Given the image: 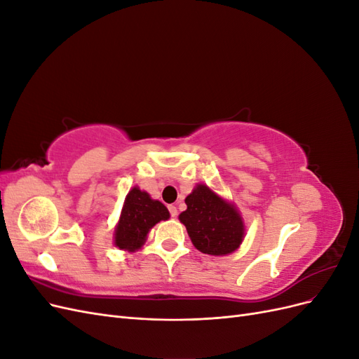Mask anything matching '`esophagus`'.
<instances>
[{
	"label": "esophagus",
	"mask_w": 359,
	"mask_h": 359,
	"mask_svg": "<svg viewBox=\"0 0 359 359\" xmlns=\"http://www.w3.org/2000/svg\"><path fill=\"white\" fill-rule=\"evenodd\" d=\"M169 212H170V215H172V217H177V215H178L177 206H175V205H169Z\"/></svg>",
	"instance_id": "1"
}]
</instances>
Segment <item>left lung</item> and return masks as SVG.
<instances>
[{"label":"left lung","instance_id":"8db88e82","mask_svg":"<svg viewBox=\"0 0 359 359\" xmlns=\"http://www.w3.org/2000/svg\"><path fill=\"white\" fill-rule=\"evenodd\" d=\"M187 210L180 214L193 245L212 256L233 253L244 240L245 227L235 205L205 184H198L186 198Z\"/></svg>","mask_w":359,"mask_h":359}]
</instances>
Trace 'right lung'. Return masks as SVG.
Returning <instances> with one entry per match:
<instances>
[{
  "instance_id": "add662e5",
  "label": "right lung",
  "mask_w": 359,
  "mask_h": 359,
  "mask_svg": "<svg viewBox=\"0 0 359 359\" xmlns=\"http://www.w3.org/2000/svg\"><path fill=\"white\" fill-rule=\"evenodd\" d=\"M169 215L168 208L160 201L151 199L147 191L133 187L126 196L115 227L114 244L119 250L136 252L145 244L151 227L161 220H168Z\"/></svg>"
}]
</instances>
